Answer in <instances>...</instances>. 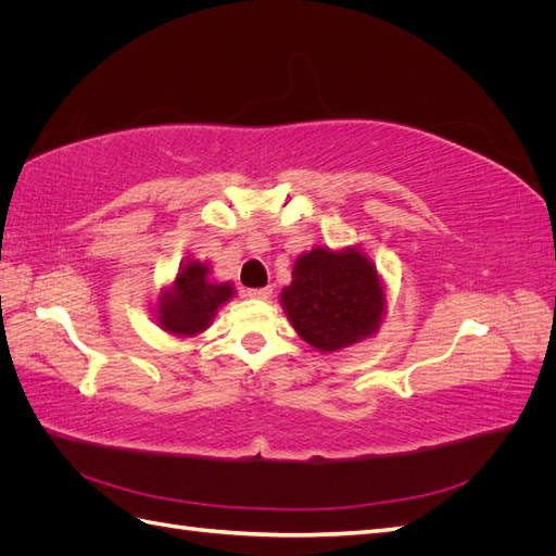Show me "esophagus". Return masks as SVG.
Masks as SVG:
<instances>
[{"label":"esophagus","instance_id":"obj_1","mask_svg":"<svg viewBox=\"0 0 556 556\" xmlns=\"http://www.w3.org/2000/svg\"><path fill=\"white\" fill-rule=\"evenodd\" d=\"M271 288H255V290H248V296L252 299H271Z\"/></svg>","mask_w":556,"mask_h":556}]
</instances>
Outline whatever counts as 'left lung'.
I'll list each match as a JSON object with an SVG mask.
<instances>
[{
  "instance_id": "8db88e82",
  "label": "left lung",
  "mask_w": 556,
  "mask_h": 556,
  "mask_svg": "<svg viewBox=\"0 0 556 556\" xmlns=\"http://www.w3.org/2000/svg\"><path fill=\"white\" fill-rule=\"evenodd\" d=\"M280 301L296 333L319 352L368 339L384 315L376 266L355 248H313L301 255Z\"/></svg>"
}]
</instances>
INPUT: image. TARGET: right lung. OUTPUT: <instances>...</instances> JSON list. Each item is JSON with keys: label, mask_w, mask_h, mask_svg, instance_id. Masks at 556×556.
I'll list each match as a JSON object with an SVG mask.
<instances>
[{"label": "right lung", "mask_w": 556, "mask_h": 556, "mask_svg": "<svg viewBox=\"0 0 556 556\" xmlns=\"http://www.w3.org/2000/svg\"><path fill=\"white\" fill-rule=\"evenodd\" d=\"M211 268L201 262L180 266L174 285L160 296L157 323L176 336H194L208 329L213 315L231 299L229 282H211Z\"/></svg>", "instance_id": "1"}]
</instances>
